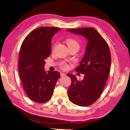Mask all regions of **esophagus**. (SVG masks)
Returning a JSON list of instances; mask_svg holds the SVG:
<instances>
[{
	"label": "esophagus",
	"mask_w": 130,
	"mask_h": 130,
	"mask_svg": "<svg viewBox=\"0 0 130 130\" xmlns=\"http://www.w3.org/2000/svg\"><path fill=\"white\" fill-rule=\"evenodd\" d=\"M60 75H61V76H65L66 75V74L63 73H61Z\"/></svg>",
	"instance_id": "34e87169"
}]
</instances>
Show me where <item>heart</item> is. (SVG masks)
Wrapping results in <instances>:
<instances>
[{
  "label": "heart",
  "mask_w": 130,
  "mask_h": 130,
  "mask_svg": "<svg viewBox=\"0 0 130 130\" xmlns=\"http://www.w3.org/2000/svg\"><path fill=\"white\" fill-rule=\"evenodd\" d=\"M66 43L68 45L69 48L71 47H76L79 48V43L76 40L73 39V38H68L66 40ZM62 68L66 69L67 68V65L65 64H63L62 66Z\"/></svg>",
  "instance_id": "1"
}]
</instances>
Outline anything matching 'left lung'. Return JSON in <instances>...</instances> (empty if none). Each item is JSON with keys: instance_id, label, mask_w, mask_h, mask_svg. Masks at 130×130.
<instances>
[{"instance_id": "left-lung-1", "label": "left lung", "mask_w": 130, "mask_h": 130, "mask_svg": "<svg viewBox=\"0 0 130 130\" xmlns=\"http://www.w3.org/2000/svg\"><path fill=\"white\" fill-rule=\"evenodd\" d=\"M68 32L83 36L88 41L85 52L77 72L84 74L81 81L68 74L71 80L68 93L70 101L80 106H88L97 100L103 92L109 75L111 57L106 41L93 28L69 29Z\"/></svg>"}]
</instances>
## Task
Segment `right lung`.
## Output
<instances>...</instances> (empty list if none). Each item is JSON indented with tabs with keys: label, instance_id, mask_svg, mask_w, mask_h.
Returning a JSON list of instances; mask_svg holds the SVG:
<instances>
[{
	"label": "right lung",
	"instance_id": "right-lung-1",
	"mask_svg": "<svg viewBox=\"0 0 130 130\" xmlns=\"http://www.w3.org/2000/svg\"><path fill=\"white\" fill-rule=\"evenodd\" d=\"M61 29L42 27L27 36L22 44L18 60L19 76L24 91L35 102L42 103L51 98L60 74L45 71V60L51 54V40Z\"/></svg>",
	"mask_w": 130,
	"mask_h": 130
}]
</instances>
